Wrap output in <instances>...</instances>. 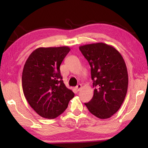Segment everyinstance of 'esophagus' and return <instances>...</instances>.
Instances as JSON below:
<instances>
[{"mask_svg":"<svg viewBox=\"0 0 148 148\" xmlns=\"http://www.w3.org/2000/svg\"><path fill=\"white\" fill-rule=\"evenodd\" d=\"M81 88H82V85H81V84H78L76 86V90H77V91H79V90L81 89Z\"/></svg>","mask_w":148,"mask_h":148,"instance_id":"1","label":"esophagus"}]
</instances>
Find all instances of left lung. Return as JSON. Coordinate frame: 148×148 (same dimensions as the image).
<instances>
[{
	"label": "left lung",
	"instance_id": "obj_1",
	"mask_svg": "<svg viewBox=\"0 0 148 148\" xmlns=\"http://www.w3.org/2000/svg\"><path fill=\"white\" fill-rule=\"evenodd\" d=\"M79 50L88 62L94 89L92 100L84 104L96 117L107 119L115 114L127 92L126 64L114 47L99 42L83 45Z\"/></svg>",
	"mask_w": 148,
	"mask_h": 148
}]
</instances>
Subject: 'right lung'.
I'll list each match as a JSON object with an SVG mask.
<instances>
[{
    "label": "right lung",
    "instance_id": "obj_1",
    "mask_svg": "<svg viewBox=\"0 0 148 148\" xmlns=\"http://www.w3.org/2000/svg\"><path fill=\"white\" fill-rule=\"evenodd\" d=\"M68 46L39 48L31 53L22 72V87L30 106L43 118L58 117L74 97L65 86L60 66L70 51Z\"/></svg>",
    "mask_w": 148,
    "mask_h": 148
}]
</instances>
